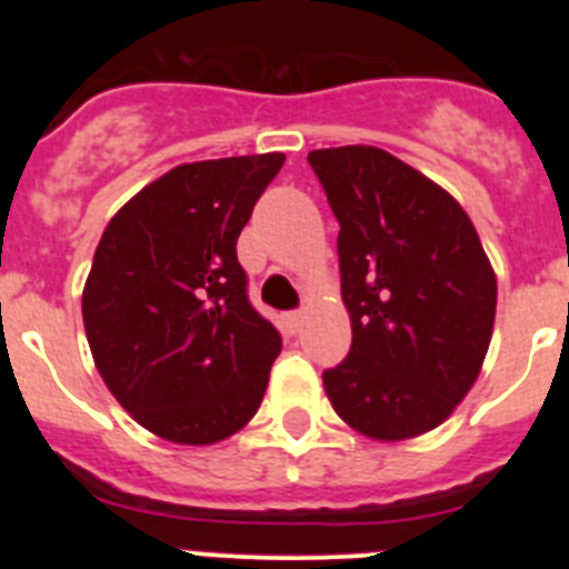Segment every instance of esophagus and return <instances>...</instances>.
I'll use <instances>...</instances> for the list:
<instances>
[{"instance_id": "34e87169", "label": "esophagus", "mask_w": 569, "mask_h": 569, "mask_svg": "<svg viewBox=\"0 0 569 569\" xmlns=\"http://www.w3.org/2000/svg\"><path fill=\"white\" fill-rule=\"evenodd\" d=\"M301 325H305V316H301V313H288V316H284V328H288L290 333H299Z\"/></svg>"}]
</instances>
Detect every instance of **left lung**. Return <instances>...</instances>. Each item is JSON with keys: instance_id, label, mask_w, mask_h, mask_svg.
I'll use <instances>...</instances> for the list:
<instances>
[{"instance_id": "obj_1", "label": "left lung", "mask_w": 569, "mask_h": 569, "mask_svg": "<svg viewBox=\"0 0 569 569\" xmlns=\"http://www.w3.org/2000/svg\"><path fill=\"white\" fill-rule=\"evenodd\" d=\"M339 219L353 345L325 390L341 421L405 441L450 419L485 365L496 273L453 196L370 144L310 150Z\"/></svg>"}]
</instances>
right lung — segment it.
Here are the masks:
<instances>
[{
    "mask_svg": "<svg viewBox=\"0 0 569 569\" xmlns=\"http://www.w3.org/2000/svg\"><path fill=\"white\" fill-rule=\"evenodd\" d=\"M284 153L168 170L113 216L82 293L90 353L116 401L176 445L248 425L281 350L248 301L236 239Z\"/></svg>",
    "mask_w": 569,
    "mask_h": 569,
    "instance_id": "1",
    "label": "right lung"
}]
</instances>
